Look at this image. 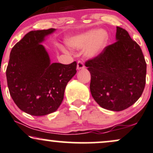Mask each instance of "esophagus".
<instances>
[{
    "mask_svg": "<svg viewBox=\"0 0 153 153\" xmlns=\"http://www.w3.org/2000/svg\"><path fill=\"white\" fill-rule=\"evenodd\" d=\"M84 68V63L82 62V61H78L77 62V69L80 70V69H83Z\"/></svg>",
    "mask_w": 153,
    "mask_h": 153,
    "instance_id": "1",
    "label": "esophagus"
}]
</instances>
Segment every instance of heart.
I'll list each match as a JSON object with an SVG mask.
<instances>
[{
	"label": "heart",
	"mask_w": 153,
	"mask_h": 153,
	"mask_svg": "<svg viewBox=\"0 0 153 153\" xmlns=\"http://www.w3.org/2000/svg\"><path fill=\"white\" fill-rule=\"evenodd\" d=\"M109 36L105 30H89L77 35L68 37L66 44L74 49H81L87 46L85 54L88 57L96 56L100 54L107 46ZM63 49V48H62Z\"/></svg>",
	"instance_id": "heart-1"
}]
</instances>
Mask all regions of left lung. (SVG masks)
Returning <instances> with one entry per match:
<instances>
[{
	"mask_svg": "<svg viewBox=\"0 0 153 153\" xmlns=\"http://www.w3.org/2000/svg\"><path fill=\"white\" fill-rule=\"evenodd\" d=\"M116 42L85 63L91 74V96L100 107L124 110L141 97L147 64L140 47L126 30L117 27Z\"/></svg>",
	"mask_w": 153,
	"mask_h": 153,
	"instance_id": "obj_1",
	"label": "left lung"
}]
</instances>
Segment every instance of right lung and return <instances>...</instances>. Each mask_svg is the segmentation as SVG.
Masks as SVG:
<instances>
[{"mask_svg": "<svg viewBox=\"0 0 153 153\" xmlns=\"http://www.w3.org/2000/svg\"><path fill=\"white\" fill-rule=\"evenodd\" d=\"M55 28L31 30L12 48L6 69L10 96L18 107L33 116L57 110L66 84L76 73V62L51 63L41 44Z\"/></svg>", "mask_w": 153, "mask_h": 153, "instance_id": "add662e5", "label": "right lung"}]
</instances>
